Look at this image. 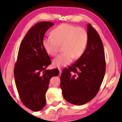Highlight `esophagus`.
Here are the masks:
<instances>
[{"instance_id":"1","label":"esophagus","mask_w":122,"mask_h":122,"mask_svg":"<svg viewBox=\"0 0 122 122\" xmlns=\"http://www.w3.org/2000/svg\"><path fill=\"white\" fill-rule=\"evenodd\" d=\"M58 70H59V71H60L59 75L60 76V75H61V73H62V69H61V67H59V68H58Z\"/></svg>"}]
</instances>
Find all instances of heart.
<instances>
[{
    "label": "heart",
    "mask_w": 122,
    "mask_h": 122,
    "mask_svg": "<svg viewBox=\"0 0 122 122\" xmlns=\"http://www.w3.org/2000/svg\"><path fill=\"white\" fill-rule=\"evenodd\" d=\"M52 37H44L42 45L47 54L54 56L58 52L59 45H62V53L53 60L56 67L66 66L73 58H78L84 53L88 43V34L81 27L69 24H60L51 32Z\"/></svg>",
    "instance_id": "1"
}]
</instances>
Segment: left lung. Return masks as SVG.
<instances>
[{
  "label": "left lung",
  "instance_id": "8db88e82",
  "mask_svg": "<svg viewBox=\"0 0 122 122\" xmlns=\"http://www.w3.org/2000/svg\"><path fill=\"white\" fill-rule=\"evenodd\" d=\"M87 30L89 40L84 53L74 64L63 70L60 78L64 99L75 105H84L95 97L106 71L105 52L100 36L90 24Z\"/></svg>",
  "mask_w": 122,
  "mask_h": 122
}]
</instances>
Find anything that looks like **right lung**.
<instances>
[{"label": "right lung", "instance_id": "obj_1", "mask_svg": "<svg viewBox=\"0 0 122 122\" xmlns=\"http://www.w3.org/2000/svg\"><path fill=\"white\" fill-rule=\"evenodd\" d=\"M53 25L49 21L40 22L29 29L19 47L15 65V81L19 96L22 103L33 111L44 107L50 79L59 74L57 69L46 70L51 61L42 45L45 32Z\"/></svg>", "mask_w": 122, "mask_h": 122}]
</instances>
